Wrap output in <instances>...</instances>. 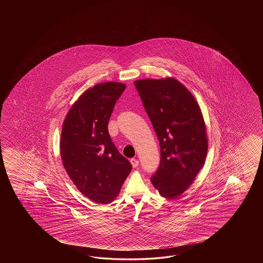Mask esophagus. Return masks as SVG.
<instances>
[{
	"label": "esophagus",
	"mask_w": 263,
	"mask_h": 263,
	"mask_svg": "<svg viewBox=\"0 0 263 263\" xmlns=\"http://www.w3.org/2000/svg\"><path fill=\"white\" fill-rule=\"evenodd\" d=\"M130 163H132V165H133V167H137L138 166V164H139V161L138 160H136V159H130Z\"/></svg>",
	"instance_id": "obj_1"
}]
</instances>
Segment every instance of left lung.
I'll return each instance as SVG.
<instances>
[{
	"mask_svg": "<svg viewBox=\"0 0 263 263\" xmlns=\"http://www.w3.org/2000/svg\"><path fill=\"white\" fill-rule=\"evenodd\" d=\"M161 146L151 183L162 197L176 198L201 170L208 152L206 124L189 90L172 77L134 82Z\"/></svg>",
	"mask_w": 263,
	"mask_h": 263,
	"instance_id": "8db88e82",
	"label": "left lung"
}]
</instances>
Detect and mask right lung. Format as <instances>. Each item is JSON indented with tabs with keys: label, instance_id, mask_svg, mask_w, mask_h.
Returning a JSON list of instances; mask_svg holds the SVG:
<instances>
[{
	"label": "right lung",
	"instance_id": "add662e5",
	"mask_svg": "<svg viewBox=\"0 0 263 263\" xmlns=\"http://www.w3.org/2000/svg\"><path fill=\"white\" fill-rule=\"evenodd\" d=\"M125 88V84L107 82L84 91L62 126L63 165L78 190L99 204L115 200L133 168L108 132L112 109Z\"/></svg>",
	"mask_w": 263,
	"mask_h": 263
}]
</instances>
